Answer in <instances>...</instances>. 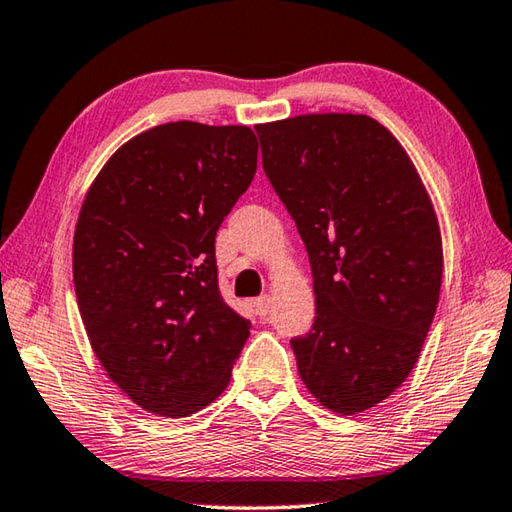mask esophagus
<instances>
[{
  "label": "esophagus",
  "mask_w": 512,
  "mask_h": 512,
  "mask_svg": "<svg viewBox=\"0 0 512 512\" xmlns=\"http://www.w3.org/2000/svg\"><path fill=\"white\" fill-rule=\"evenodd\" d=\"M253 306H255V310H257V315H259V317H266V315L270 313V308H273V297H270V295L257 297L255 302H253Z\"/></svg>",
  "instance_id": "esophagus-1"
}]
</instances>
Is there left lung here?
Here are the masks:
<instances>
[{
    "label": "left lung",
    "mask_w": 512,
    "mask_h": 512,
    "mask_svg": "<svg viewBox=\"0 0 512 512\" xmlns=\"http://www.w3.org/2000/svg\"><path fill=\"white\" fill-rule=\"evenodd\" d=\"M270 186L308 250L315 322L290 339L297 370L342 415L406 382L442 288V235L402 144L368 115L255 126Z\"/></svg>",
    "instance_id": "left-lung-1"
}]
</instances>
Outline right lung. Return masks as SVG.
<instances>
[{
    "label": "right lung",
    "mask_w": 512,
    "mask_h": 512,
    "mask_svg": "<svg viewBox=\"0 0 512 512\" xmlns=\"http://www.w3.org/2000/svg\"><path fill=\"white\" fill-rule=\"evenodd\" d=\"M248 126L170 122L108 159L77 219L73 282L108 377L148 413L222 395L250 322L217 286L215 235L257 170Z\"/></svg>",
    "instance_id": "obj_1"
}]
</instances>
